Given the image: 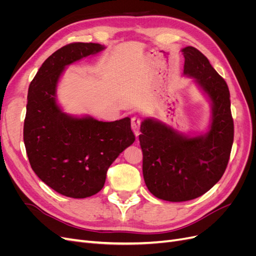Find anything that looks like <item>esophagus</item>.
<instances>
[{"label":"esophagus","instance_id":"obj_1","mask_svg":"<svg viewBox=\"0 0 256 256\" xmlns=\"http://www.w3.org/2000/svg\"><path fill=\"white\" fill-rule=\"evenodd\" d=\"M141 118H138V116H134L132 118H131V129L134 130V132L136 134V136H138V134H140V126H141Z\"/></svg>","mask_w":256,"mask_h":256}]
</instances>
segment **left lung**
I'll list each match as a JSON object with an SVG mask.
<instances>
[{
	"mask_svg": "<svg viewBox=\"0 0 256 256\" xmlns=\"http://www.w3.org/2000/svg\"><path fill=\"white\" fill-rule=\"evenodd\" d=\"M184 74L196 82L212 102L210 129L205 136H184L164 124L145 120L138 136L143 152V176L150 193L168 202L203 196L220 180L234 141V120L226 82L204 54L186 47Z\"/></svg>",
	"mask_w": 256,
	"mask_h": 256,
	"instance_id": "left-lung-1",
	"label": "left lung"
}]
</instances>
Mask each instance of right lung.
I'll return each instance as SVG.
<instances>
[{"label":"right lung","instance_id":"right-lung-1","mask_svg":"<svg viewBox=\"0 0 256 256\" xmlns=\"http://www.w3.org/2000/svg\"><path fill=\"white\" fill-rule=\"evenodd\" d=\"M104 49L92 42L64 46L44 62L28 88L23 140L30 164L50 188L74 198L102 190L108 168L136 140L129 118L110 122L72 118L56 104L64 68Z\"/></svg>","mask_w":256,"mask_h":256}]
</instances>
